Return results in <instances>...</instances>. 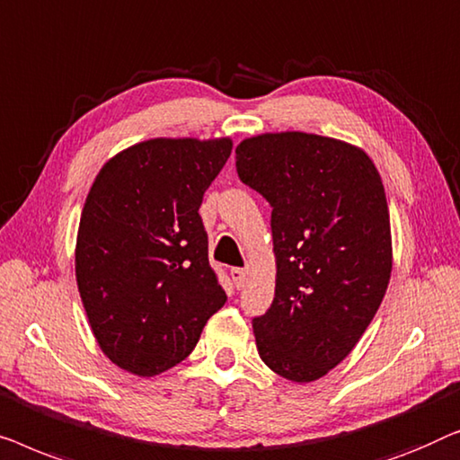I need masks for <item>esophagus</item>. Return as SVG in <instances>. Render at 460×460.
Here are the masks:
<instances>
[{"label": "esophagus", "mask_w": 460, "mask_h": 460, "mask_svg": "<svg viewBox=\"0 0 460 460\" xmlns=\"http://www.w3.org/2000/svg\"><path fill=\"white\" fill-rule=\"evenodd\" d=\"M245 269H231V279H233V283H235L237 288H243V283H245Z\"/></svg>", "instance_id": "1"}]
</instances>
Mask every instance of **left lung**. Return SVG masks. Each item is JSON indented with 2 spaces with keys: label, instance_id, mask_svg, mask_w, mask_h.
Segmentation results:
<instances>
[{
  "label": "left lung",
  "instance_id": "obj_1",
  "mask_svg": "<svg viewBox=\"0 0 460 460\" xmlns=\"http://www.w3.org/2000/svg\"><path fill=\"white\" fill-rule=\"evenodd\" d=\"M239 179L270 204L275 297L252 321L264 365L296 384L338 367L367 332L392 273L385 191L360 147L264 133L235 147Z\"/></svg>",
  "mask_w": 460,
  "mask_h": 460
}]
</instances>
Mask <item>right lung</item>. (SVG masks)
Here are the masks:
<instances>
[{
	"label": "right lung",
	"instance_id": "right-lung-1",
	"mask_svg": "<svg viewBox=\"0 0 460 460\" xmlns=\"http://www.w3.org/2000/svg\"><path fill=\"white\" fill-rule=\"evenodd\" d=\"M231 139H150L110 158L81 212L75 269L102 352L154 377L190 357L227 294L199 206Z\"/></svg>",
	"mask_w": 460,
	"mask_h": 460
}]
</instances>
